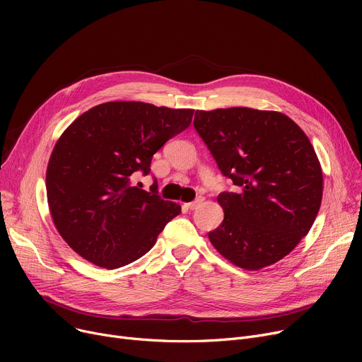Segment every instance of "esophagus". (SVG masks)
Masks as SVG:
<instances>
[{"mask_svg": "<svg viewBox=\"0 0 362 362\" xmlns=\"http://www.w3.org/2000/svg\"><path fill=\"white\" fill-rule=\"evenodd\" d=\"M202 202V198H198L197 201H194V202H187V204H185V206L187 208V210H195V208L199 205Z\"/></svg>", "mask_w": 362, "mask_h": 362, "instance_id": "34e87169", "label": "esophagus"}]
</instances>
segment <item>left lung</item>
Returning a JSON list of instances; mask_svg holds the SVG:
<instances>
[{
  "instance_id": "left-lung-1",
  "label": "left lung",
  "mask_w": 362,
  "mask_h": 362,
  "mask_svg": "<svg viewBox=\"0 0 362 362\" xmlns=\"http://www.w3.org/2000/svg\"><path fill=\"white\" fill-rule=\"evenodd\" d=\"M194 126L236 192L217 202L223 223L208 233L221 257L261 270L307 236L322 198V171L308 136L286 114L248 107L197 110Z\"/></svg>"
}]
</instances>
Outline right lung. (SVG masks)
<instances>
[{"mask_svg":"<svg viewBox=\"0 0 362 362\" xmlns=\"http://www.w3.org/2000/svg\"><path fill=\"white\" fill-rule=\"evenodd\" d=\"M191 108L110 101L76 119L55 142L47 167V199L57 232L98 267L114 270L145 255L180 205L133 177L149 173L152 156L192 122Z\"/></svg>","mask_w":362,"mask_h":362,"instance_id":"1","label":"right lung"}]
</instances>
